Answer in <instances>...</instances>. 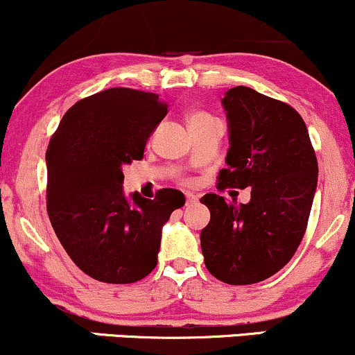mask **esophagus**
<instances>
[{
  "label": "esophagus",
  "instance_id": "34e87169",
  "mask_svg": "<svg viewBox=\"0 0 355 355\" xmlns=\"http://www.w3.org/2000/svg\"><path fill=\"white\" fill-rule=\"evenodd\" d=\"M197 195H193V193H187L185 195V205L189 207V205H193V203H197Z\"/></svg>",
  "mask_w": 355,
  "mask_h": 355
}]
</instances>
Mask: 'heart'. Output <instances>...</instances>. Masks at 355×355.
<instances>
[{
  "mask_svg": "<svg viewBox=\"0 0 355 355\" xmlns=\"http://www.w3.org/2000/svg\"><path fill=\"white\" fill-rule=\"evenodd\" d=\"M205 118H210V116L207 115V113H203V112H193V113H190V115H189V125H190V123H195V121L205 120Z\"/></svg>",
  "mask_w": 355,
  "mask_h": 355,
  "instance_id": "1",
  "label": "heart"
}]
</instances>
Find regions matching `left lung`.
Instances as JSON below:
<instances>
[{
    "label": "left lung",
    "mask_w": 355,
    "mask_h": 355,
    "mask_svg": "<svg viewBox=\"0 0 355 355\" xmlns=\"http://www.w3.org/2000/svg\"><path fill=\"white\" fill-rule=\"evenodd\" d=\"M222 103L230 148L217 185L250 189L252 198H200L210 210L200 234L202 254L215 279L257 284L287 266L302 242L319 166L307 126L291 105L247 87L229 89Z\"/></svg>",
    "instance_id": "1"
}]
</instances>
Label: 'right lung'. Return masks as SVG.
<instances>
[{
  "label": "right lung",
  "mask_w": 355,
  "mask_h": 355,
  "mask_svg": "<svg viewBox=\"0 0 355 355\" xmlns=\"http://www.w3.org/2000/svg\"><path fill=\"white\" fill-rule=\"evenodd\" d=\"M168 105L133 88H108L76 101L46 150L48 217L67 254L85 274L133 284L157 267L162 227L185 203L182 191L155 198L121 190L123 168L144 158L150 133Z\"/></svg>",
  "instance_id": "right-lung-1"
}]
</instances>
